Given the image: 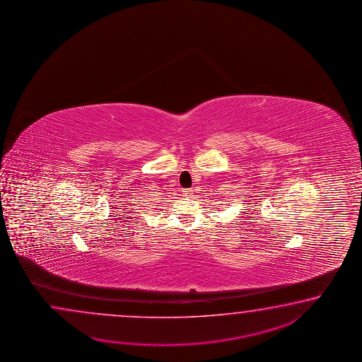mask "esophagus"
I'll return each instance as SVG.
<instances>
[{
    "mask_svg": "<svg viewBox=\"0 0 362 362\" xmlns=\"http://www.w3.org/2000/svg\"><path fill=\"white\" fill-rule=\"evenodd\" d=\"M192 194H194V192H192V189H185L184 192H182V195L186 197V198H192Z\"/></svg>",
    "mask_w": 362,
    "mask_h": 362,
    "instance_id": "esophagus-1",
    "label": "esophagus"
}]
</instances>
